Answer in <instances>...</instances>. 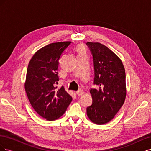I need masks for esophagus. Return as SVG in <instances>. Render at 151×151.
Masks as SVG:
<instances>
[{"label":"esophagus","mask_w":151,"mask_h":151,"mask_svg":"<svg viewBox=\"0 0 151 151\" xmlns=\"http://www.w3.org/2000/svg\"><path fill=\"white\" fill-rule=\"evenodd\" d=\"M76 94L78 96H83L84 94V91L83 90L80 89L78 91H77Z\"/></svg>","instance_id":"34e87169"}]
</instances>
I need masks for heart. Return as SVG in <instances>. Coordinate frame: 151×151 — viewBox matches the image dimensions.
Masks as SVG:
<instances>
[{
    "label": "heart",
    "mask_w": 151,
    "mask_h": 151,
    "mask_svg": "<svg viewBox=\"0 0 151 151\" xmlns=\"http://www.w3.org/2000/svg\"><path fill=\"white\" fill-rule=\"evenodd\" d=\"M77 52L79 53V54H83L84 52V47H83V45H79L76 48Z\"/></svg>",
    "instance_id": "heart-1"
}]
</instances>
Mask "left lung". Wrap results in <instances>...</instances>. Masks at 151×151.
Masks as SVG:
<instances>
[{"mask_svg": "<svg viewBox=\"0 0 151 151\" xmlns=\"http://www.w3.org/2000/svg\"><path fill=\"white\" fill-rule=\"evenodd\" d=\"M93 54L94 79L98 89L90 90L93 103L87 108V116L97 125L115 117L125 102L126 76L121 59L110 49L98 42H87Z\"/></svg>", "mask_w": 151, "mask_h": 151, "instance_id": "obj_1", "label": "left lung"}]
</instances>
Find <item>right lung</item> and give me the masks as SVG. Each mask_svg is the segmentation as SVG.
I'll use <instances>...</instances> for the list:
<instances>
[{
  "label": "right lung",
  "instance_id": "add662e5",
  "mask_svg": "<svg viewBox=\"0 0 151 151\" xmlns=\"http://www.w3.org/2000/svg\"><path fill=\"white\" fill-rule=\"evenodd\" d=\"M71 42L50 43L38 50L30 60L24 89L30 104L48 121L58 119L66 111L72 98L63 86L57 89L58 60Z\"/></svg>",
  "mask_w": 151,
  "mask_h": 151
}]
</instances>
